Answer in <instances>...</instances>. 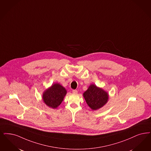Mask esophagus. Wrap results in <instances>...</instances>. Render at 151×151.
Instances as JSON below:
<instances>
[{
	"instance_id": "esophagus-1",
	"label": "esophagus",
	"mask_w": 151,
	"mask_h": 151,
	"mask_svg": "<svg viewBox=\"0 0 151 151\" xmlns=\"http://www.w3.org/2000/svg\"><path fill=\"white\" fill-rule=\"evenodd\" d=\"M78 91L77 90H73V94H77L78 93Z\"/></svg>"
}]
</instances>
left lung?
Returning a JSON list of instances; mask_svg holds the SVG:
<instances>
[{"instance_id": "8db88e82", "label": "left lung", "mask_w": 151, "mask_h": 151, "mask_svg": "<svg viewBox=\"0 0 151 151\" xmlns=\"http://www.w3.org/2000/svg\"><path fill=\"white\" fill-rule=\"evenodd\" d=\"M83 97L89 107L95 111L102 108L108 102L109 95L107 91L92 84L83 93Z\"/></svg>"}]
</instances>
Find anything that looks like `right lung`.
<instances>
[{
	"instance_id": "right-lung-1",
	"label": "right lung",
	"mask_w": 151,
	"mask_h": 151,
	"mask_svg": "<svg viewBox=\"0 0 151 151\" xmlns=\"http://www.w3.org/2000/svg\"><path fill=\"white\" fill-rule=\"evenodd\" d=\"M67 94L66 89L60 84L54 83L42 93V101L52 109H57Z\"/></svg>"
}]
</instances>
